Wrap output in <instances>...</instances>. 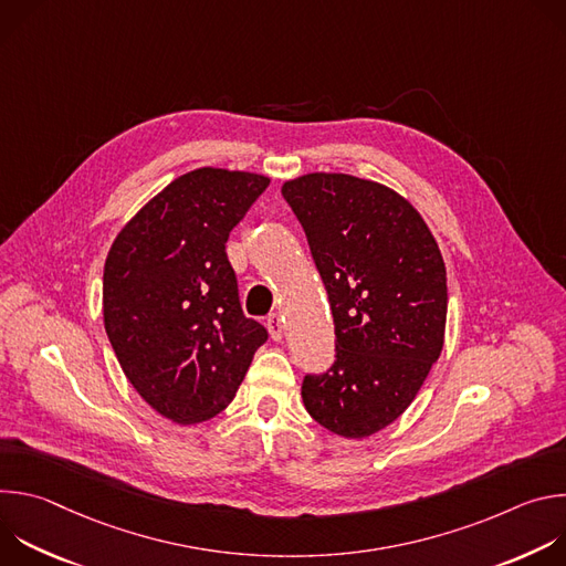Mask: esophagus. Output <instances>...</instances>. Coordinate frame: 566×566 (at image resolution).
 I'll return each instance as SVG.
<instances>
[{
    "instance_id": "34e87169",
    "label": "esophagus",
    "mask_w": 566,
    "mask_h": 566,
    "mask_svg": "<svg viewBox=\"0 0 566 566\" xmlns=\"http://www.w3.org/2000/svg\"><path fill=\"white\" fill-rule=\"evenodd\" d=\"M266 327H269L273 340H282V329H284V325H282L280 313H271V315L266 317Z\"/></svg>"
}]
</instances>
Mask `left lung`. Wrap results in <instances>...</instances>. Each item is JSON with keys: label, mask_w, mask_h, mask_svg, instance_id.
Returning a JSON list of instances; mask_svg holds the SVG:
<instances>
[{"label": "left lung", "mask_w": 566, "mask_h": 566, "mask_svg": "<svg viewBox=\"0 0 566 566\" xmlns=\"http://www.w3.org/2000/svg\"><path fill=\"white\" fill-rule=\"evenodd\" d=\"M327 289L336 360L306 374V412L345 439L408 410L443 349L448 286L437 241L410 201L352 175L282 186Z\"/></svg>", "instance_id": "left-lung-1"}]
</instances>
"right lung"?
I'll list each match as a JSON object with an SVG mask.
<instances>
[{
  "mask_svg": "<svg viewBox=\"0 0 566 566\" xmlns=\"http://www.w3.org/2000/svg\"><path fill=\"white\" fill-rule=\"evenodd\" d=\"M271 179L192 170L118 232L103 273L105 332L145 402L175 423H201L234 398L269 340L239 304L230 230Z\"/></svg>",
  "mask_w": 566,
  "mask_h": 566,
  "instance_id": "1",
  "label": "right lung"
}]
</instances>
